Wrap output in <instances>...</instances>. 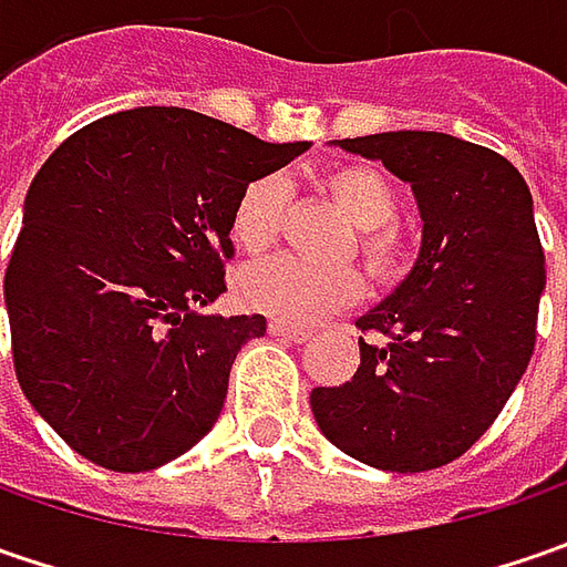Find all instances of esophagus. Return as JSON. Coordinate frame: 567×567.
Masks as SVG:
<instances>
[{"label": "esophagus", "instance_id": "1", "mask_svg": "<svg viewBox=\"0 0 567 567\" xmlns=\"http://www.w3.org/2000/svg\"><path fill=\"white\" fill-rule=\"evenodd\" d=\"M268 331H271L274 338H287V340H293V343H302V340H309V331H306V328L287 324V321H280V318H274L271 324H268Z\"/></svg>", "mask_w": 567, "mask_h": 567}]
</instances>
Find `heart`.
<instances>
[{"instance_id":"b5f03b06","label":"heart","mask_w":567,"mask_h":567,"mask_svg":"<svg viewBox=\"0 0 567 567\" xmlns=\"http://www.w3.org/2000/svg\"><path fill=\"white\" fill-rule=\"evenodd\" d=\"M324 192L338 202L347 217L360 227L357 249L365 268L379 280H401L413 265V243L403 233L398 217V188L369 164L331 166L321 176ZM290 210V186L280 176H258L239 192L229 214V239L236 249L261 255L280 239V229ZM239 299L265 316L312 324L324 316L350 306L362 293L360 274L353 268H324L296 258H271L249 265L236 280Z\"/></svg>"}]
</instances>
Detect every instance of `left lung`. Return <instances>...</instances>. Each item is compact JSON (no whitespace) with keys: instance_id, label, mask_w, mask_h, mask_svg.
<instances>
[{"instance_id":"8db88e82","label":"left lung","mask_w":567,"mask_h":567,"mask_svg":"<svg viewBox=\"0 0 567 567\" xmlns=\"http://www.w3.org/2000/svg\"><path fill=\"white\" fill-rule=\"evenodd\" d=\"M340 147L413 186L423 251L401 290L357 321L360 369L312 391L318 429L362 464L445 467L495 423L536 347L546 258L524 176L442 132H381Z\"/></svg>"}]
</instances>
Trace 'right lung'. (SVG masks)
Segmentation results:
<instances>
[{
    "instance_id": "1",
    "label": "right lung",
    "mask_w": 567,
    "mask_h": 567,
    "mask_svg": "<svg viewBox=\"0 0 567 567\" xmlns=\"http://www.w3.org/2000/svg\"><path fill=\"white\" fill-rule=\"evenodd\" d=\"M306 147L138 106L78 128L40 166L6 268L11 360L81 457L142 473L205 439L265 316L195 306L227 290L239 192Z\"/></svg>"
}]
</instances>
